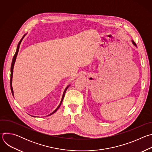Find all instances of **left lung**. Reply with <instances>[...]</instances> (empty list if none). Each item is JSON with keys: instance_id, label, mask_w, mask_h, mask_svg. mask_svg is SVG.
<instances>
[{"instance_id": "8db88e82", "label": "left lung", "mask_w": 152, "mask_h": 152, "mask_svg": "<svg viewBox=\"0 0 152 152\" xmlns=\"http://www.w3.org/2000/svg\"><path fill=\"white\" fill-rule=\"evenodd\" d=\"M132 43H133V44H134V45H135V46H137V45H136V44H135V43L134 42V41H132Z\"/></svg>"}]
</instances>
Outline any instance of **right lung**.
<instances>
[{
    "label": "right lung",
    "instance_id": "1",
    "mask_svg": "<svg viewBox=\"0 0 152 152\" xmlns=\"http://www.w3.org/2000/svg\"><path fill=\"white\" fill-rule=\"evenodd\" d=\"M25 36V35H23V37H22V38H21V39H20V41H19V42H18V45H17V50H16V52H15V55H14V57H13V59H12V64H11V78H10V86H11V92H12V95H13V96H14V93H13V89H12V74H13V68H14V63H15V59H16V57H17V53H18V49H19V47H20V43H21V41H22V39H23V38H24V37ZM69 86L70 85H69V86H67V87H66V88L65 89V90H64V93H63V95H62V99H61V103H60V104H59V106L57 107V108L56 109L53 111V112H52L50 114H49V115H52V114H54L58 109H59V107H60V106H61V103H62V100H63V99H64V95H65V93H66V90H67V88L69 87ZM32 117H34V116H32Z\"/></svg>",
    "mask_w": 152,
    "mask_h": 152
}]
</instances>
